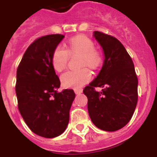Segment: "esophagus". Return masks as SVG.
Instances as JSON below:
<instances>
[{"label": "esophagus", "mask_w": 157, "mask_h": 157, "mask_svg": "<svg viewBox=\"0 0 157 157\" xmlns=\"http://www.w3.org/2000/svg\"><path fill=\"white\" fill-rule=\"evenodd\" d=\"M74 92H75V94H79V93H82V88H75L74 89Z\"/></svg>", "instance_id": "34e87169"}]
</instances>
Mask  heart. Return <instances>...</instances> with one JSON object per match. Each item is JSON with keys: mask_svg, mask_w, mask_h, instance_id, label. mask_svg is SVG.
<instances>
[{"mask_svg": "<svg viewBox=\"0 0 157 157\" xmlns=\"http://www.w3.org/2000/svg\"><path fill=\"white\" fill-rule=\"evenodd\" d=\"M71 55H81V65L88 66L93 70L98 69L103 61L101 53L96 49L92 39L80 34L69 40L67 49L62 46H57L55 48L51 58L53 68L58 72L64 71L67 67ZM92 77L91 71L87 67H84L78 71L65 72L60 76V81L66 87L78 88L88 83Z\"/></svg>", "mask_w": 157, "mask_h": 157, "instance_id": "obj_1", "label": "heart"}]
</instances>
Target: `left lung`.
<instances>
[{
	"instance_id": "1",
	"label": "left lung",
	"mask_w": 157,
	"mask_h": 157,
	"mask_svg": "<svg viewBox=\"0 0 157 157\" xmlns=\"http://www.w3.org/2000/svg\"><path fill=\"white\" fill-rule=\"evenodd\" d=\"M94 37L102 47L105 59L98 75L83 92L92 123L105 131H116L127 124L138 101V78L134 63L119 40L102 32ZM96 87H103L97 92Z\"/></svg>"
}]
</instances>
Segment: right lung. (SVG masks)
I'll use <instances>...</instances> for the list:
<instances>
[{
    "instance_id": "obj_1",
    "label": "right lung",
    "mask_w": 157,
    "mask_h": 157,
    "mask_svg": "<svg viewBox=\"0 0 157 157\" xmlns=\"http://www.w3.org/2000/svg\"><path fill=\"white\" fill-rule=\"evenodd\" d=\"M64 37L48 34L35 39L17 71L19 112L29 128L44 138H54L65 131L75 97L72 89L57 92L60 81L51 63L53 52Z\"/></svg>"
}]
</instances>
